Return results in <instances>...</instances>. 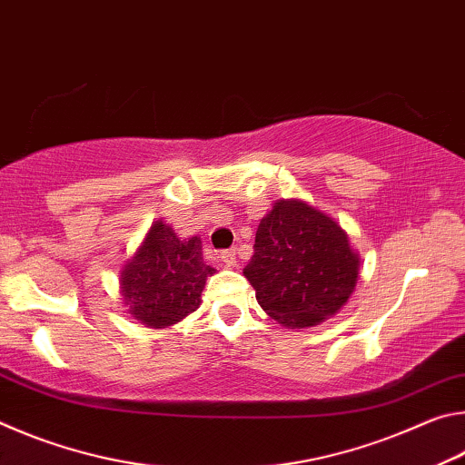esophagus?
<instances>
[{
    "label": "esophagus",
    "mask_w": 465,
    "mask_h": 465,
    "mask_svg": "<svg viewBox=\"0 0 465 465\" xmlns=\"http://www.w3.org/2000/svg\"><path fill=\"white\" fill-rule=\"evenodd\" d=\"M219 258H222V262H225L227 266H235V262H238V252H235L233 248L223 250L222 254H219Z\"/></svg>",
    "instance_id": "1"
}]
</instances>
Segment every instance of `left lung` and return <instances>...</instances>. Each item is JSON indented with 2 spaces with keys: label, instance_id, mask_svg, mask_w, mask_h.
<instances>
[{
  "label": "left lung",
  "instance_id": "1",
  "mask_svg": "<svg viewBox=\"0 0 465 465\" xmlns=\"http://www.w3.org/2000/svg\"><path fill=\"white\" fill-rule=\"evenodd\" d=\"M359 271L357 250L332 217L302 199H281L261 219L243 277L281 326L312 328L344 308Z\"/></svg>",
  "mask_w": 465,
  "mask_h": 465
}]
</instances>
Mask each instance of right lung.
<instances>
[{
	"label": "right lung",
	"instance_id": "obj_1",
	"mask_svg": "<svg viewBox=\"0 0 465 465\" xmlns=\"http://www.w3.org/2000/svg\"><path fill=\"white\" fill-rule=\"evenodd\" d=\"M215 269L203 261L199 235L180 240L162 219L152 223L119 272L123 302L147 328H168L199 310L207 277Z\"/></svg>",
	"mask_w": 465,
	"mask_h": 465
}]
</instances>
